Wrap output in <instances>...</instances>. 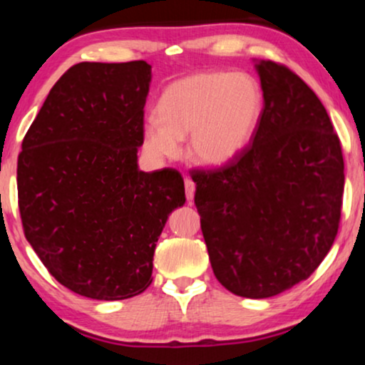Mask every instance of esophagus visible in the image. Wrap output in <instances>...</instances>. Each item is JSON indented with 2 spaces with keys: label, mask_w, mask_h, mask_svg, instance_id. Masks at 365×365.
Masks as SVG:
<instances>
[{
  "label": "esophagus",
  "mask_w": 365,
  "mask_h": 365,
  "mask_svg": "<svg viewBox=\"0 0 365 365\" xmlns=\"http://www.w3.org/2000/svg\"><path fill=\"white\" fill-rule=\"evenodd\" d=\"M184 187H186V199L191 202L194 199V191H196V184L192 182V179L186 178L184 179Z\"/></svg>",
  "instance_id": "obj_1"
}]
</instances>
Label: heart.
Masks as SVG:
<instances>
[{"instance_id":"1","label":"heart","mask_w":365,"mask_h":365,"mask_svg":"<svg viewBox=\"0 0 365 365\" xmlns=\"http://www.w3.org/2000/svg\"><path fill=\"white\" fill-rule=\"evenodd\" d=\"M262 113V91L246 73L206 71L178 79L164 89L158 116L143 124V146L153 158L181 153L189 138V158L199 166L222 168L251 141Z\"/></svg>"}]
</instances>
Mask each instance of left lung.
Listing matches in <instances>:
<instances>
[{"label": "left lung", "instance_id": "obj_1", "mask_svg": "<svg viewBox=\"0 0 365 365\" xmlns=\"http://www.w3.org/2000/svg\"><path fill=\"white\" fill-rule=\"evenodd\" d=\"M264 108L227 166L194 169L214 276L241 297L277 296L311 276L341 221L344 159L316 93L284 64L259 61Z\"/></svg>", "mask_w": 365, "mask_h": 365}]
</instances>
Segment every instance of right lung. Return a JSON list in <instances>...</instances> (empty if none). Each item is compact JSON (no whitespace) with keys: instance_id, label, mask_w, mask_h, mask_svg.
Returning <instances> with one entry per match:
<instances>
[{"instance_id":"add662e5","label":"right lung","mask_w":365,"mask_h":365,"mask_svg":"<svg viewBox=\"0 0 365 365\" xmlns=\"http://www.w3.org/2000/svg\"><path fill=\"white\" fill-rule=\"evenodd\" d=\"M149 83L146 61L74 64L23 139L24 236L79 296L121 301L146 291L164 224L186 202L176 169L138 168Z\"/></svg>"}]
</instances>
